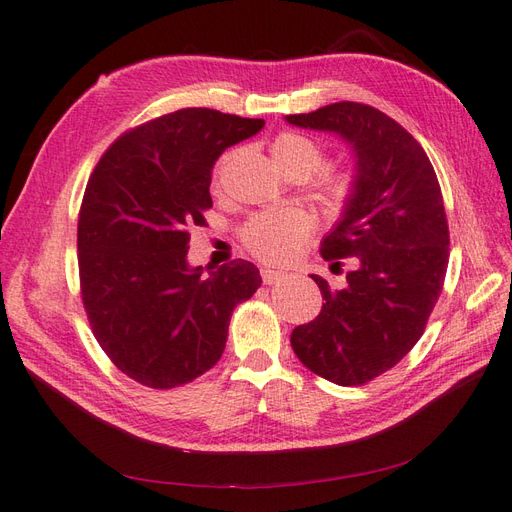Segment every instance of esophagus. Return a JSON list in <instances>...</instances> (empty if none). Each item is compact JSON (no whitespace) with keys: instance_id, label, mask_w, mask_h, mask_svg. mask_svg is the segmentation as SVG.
Listing matches in <instances>:
<instances>
[{"instance_id":"obj_1","label":"esophagus","mask_w":512,"mask_h":512,"mask_svg":"<svg viewBox=\"0 0 512 512\" xmlns=\"http://www.w3.org/2000/svg\"><path fill=\"white\" fill-rule=\"evenodd\" d=\"M260 275H262V282L269 284V286L280 284L282 280H286V275L282 271H273V269H262Z\"/></svg>"}]
</instances>
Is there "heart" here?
I'll return each mask as SVG.
<instances>
[{
	"label": "heart",
	"mask_w": 512,
	"mask_h": 512,
	"mask_svg": "<svg viewBox=\"0 0 512 512\" xmlns=\"http://www.w3.org/2000/svg\"><path fill=\"white\" fill-rule=\"evenodd\" d=\"M275 164L282 170L303 168L312 175L324 162L320 147L312 138L284 132L271 143ZM352 194V177L331 175L322 183V196L329 209L339 211ZM312 232V218L301 209H280L258 213L243 228V243L254 256L267 262H284L299 252V247Z\"/></svg>",
	"instance_id": "b5f03b06"
}]
</instances>
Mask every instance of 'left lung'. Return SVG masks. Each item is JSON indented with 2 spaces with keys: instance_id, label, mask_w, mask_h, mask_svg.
Listing matches in <instances>:
<instances>
[{
  "instance_id": "8db88e82",
  "label": "left lung",
  "mask_w": 512,
  "mask_h": 512,
  "mask_svg": "<svg viewBox=\"0 0 512 512\" xmlns=\"http://www.w3.org/2000/svg\"><path fill=\"white\" fill-rule=\"evenodd\" d=\"M286 121L337 134L356 160L342 218L320 243L324 260L354 256L356 269L337 290L312 275L324 303L290 344L309 371L359 386L404 359L438 303L448 267L440 183L416 138L374 106L335 102Z\"/></svg>"
}]
</instances>
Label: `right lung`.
Listing matches in <instances>:
<instances>
[{"label":"right lung","instance_id":"1","mask_svg":"<svg viewBox=\"0 0 512 512\" xmlns=\"http://www.w3.org/2000/svg\"><path fill=\"white\" fill-rule=\"evenodd\" d=\"M262 119L181 108L106 149L79 213L83 305L98 344L128 378L175 389L226 348L232 309L260 288L247 260L203 277L190 267V228L205 226L215 160L262 130Z\"/></svg>","mask_w":512,"mask_h":512}]
</instances>
